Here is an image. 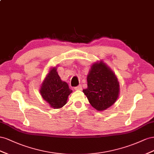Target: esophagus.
<instances>
[{"mask_svg": "<svg viewBox=\"0 0 154 154\" xmlns=\"http://www.w3.org/2000/svg\"><path fill=\"white\" fill-rule=\"evenodd\" d=\"M75 90H82V85H79V86L75 87Z\"/></svg>", "mask_w": 154, "mask_h": 154, "instance_id": "1", "label": "esophagus"}]
</instances>
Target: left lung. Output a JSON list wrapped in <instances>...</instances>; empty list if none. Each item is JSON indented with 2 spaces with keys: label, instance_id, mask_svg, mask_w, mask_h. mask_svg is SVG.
<instances>
[{
  "label": "left lung",
  "instance_id": "8db88e82",
  "mask_svg": "<svg viewBox=\"0 0 154 154\" xmlns=\"http://www.w3.org/2000/svg\"><path fill=\"white\" fill-rule=\"evenodd\" d=\"M87 82L88 88L82 91L97 110H105L118 99L119 83L116 74L103 61L92 64Z\"/></svg>",
  "mask_w": 154,
  "mask_h": 154
}]
</instances>
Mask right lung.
Returning a JSON list of instances; mask_svg holds the SVG:
<instances>
[{
  "label": "right lung",
  "instance_id": "1",
  "mask_svg": "<svg viewBox=\"0 0 154 154\" xmlns=\"http://www.w3.org/2000/svg\"><path fill=\"white\" fill-rule=\"evenodd\" d=\"M43 99L53 108H60L67 103L69 95L72 90L66 82L60 79L55 67L50 69L40 90Z\"/></svg>",
  "mask_w": 154,
  "mask_h": 154
}]
</instances>
